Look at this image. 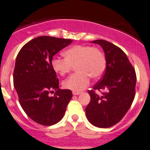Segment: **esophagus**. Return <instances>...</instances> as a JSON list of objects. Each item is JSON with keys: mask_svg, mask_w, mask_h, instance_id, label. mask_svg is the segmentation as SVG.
<instances>
[{"mask_svg": "<svg viewBox=\"0 0 150 150\" xmlns=\"http://www.w3.org/2000/svg\"><path fill=\"white\" fill-rule=\"evenodd\" d=\"M80 94V92H79V91H73V95H74V96H77V95Z\"/></svg>", "mask_w": 150, "mask_h": 150, "instance_id": "obj_1", "label": "esophagus"}]
</instances>
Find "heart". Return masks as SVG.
Wrapping results in <instances>:
<instances>
[{"mask_svg":"<svg viewBox=\"0 0 150 150\" xmlns=\"http://www.w3.org/2000/svg\"><path fill=\"white\" fill-rule=\"evenodd\" d=\"M64 55L65 58L54 57L52 67L61 76H64L73 67H76V73L63 82V86L66 89L81 91L89 86L91 78L97 80L104 74L105 56L98 48L77 45L67 49Z\"/></svg>","mask_w":150,"mask_h":150,"instance_id":"heart-1","label":"heart"}]
</instances>
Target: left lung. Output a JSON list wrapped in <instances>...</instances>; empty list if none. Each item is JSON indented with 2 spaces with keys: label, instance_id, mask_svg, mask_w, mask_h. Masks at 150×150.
<instances>
[{
  "label": "left lung",
  "instance_id": "1",
  "mask_svg": "<svg viewBox=\"0 0 150 150\" xmlns=\"http://www.w3.org/2000/svg\"><path fill=\"white\" fill-rule=\"evenodd\" d=\"M105 52L106 68L102 78L88 91L90 102L86 115L94 126L107 128L124 117L135 97L137 76L126 54L117 46L105 40H95ZM99 91L98 95L96 93Z\"/></svg>",
  "mask_w": 150,
  "mask_h": 150
}]
</instances>
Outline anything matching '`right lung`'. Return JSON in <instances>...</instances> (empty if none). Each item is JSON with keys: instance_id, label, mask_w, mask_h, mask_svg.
I'll list each match as a JSON object with an SVG mask.
<instances>
[{"instance_id": "add662e5", "label": "right lung", "mask_w": 150, "mask_h": 150, "mask_svg": "<svg viewBox=\"0 0 150 150\" xmlns=\"http://www.w3.org/2000/svg\"><path fill=\"white\" fill-rule=\"evenodd\" d=\"M70 38L39 36L33 38L16 56L13 85L25 113L35 122L51 126L59 122L72 98L70 89H60L52 67L54 55L70 45ZM56 91L54 97L48 94Z\"/></svg>"}]
</instances>
